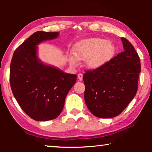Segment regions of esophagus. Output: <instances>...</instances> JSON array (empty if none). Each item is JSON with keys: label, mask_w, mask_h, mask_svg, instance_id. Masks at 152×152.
<instances>
[{"label": "esophagus", "mask_w": 152, "mask_h": 152, "mask_svg": "<svg viewBox=\"0 0 152 152\" xmlns=\"http://www.w3.org/2000/svg\"><path fill=\"white\" fill-rule=\"evenodd\" d=\"M82 76H83V75H82V74H81V73H80V74H78V80H80V81L82 80Z\"/></svg>", "instance_id": "obj_1"}]
</instances>
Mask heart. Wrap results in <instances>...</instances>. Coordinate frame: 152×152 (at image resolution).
<instances>
[{
    "label": "heart",
    "instance_id": "1",
    "mask_svg": "<svg viewBox=\"0 0 152 152\" xmlns=\"http://www.w3.org/2000/svg\"><path fill=\"white\" fill-rule=\"evenodd\" d=\"M113 43L102 38H91L80 43L75 48V56H71L69 61L72 66L78 64V60H86L91 68H97L110 60L115 55Z\"/></svg>",
    "mask_w": 152,
    "mask_h": 152
}]
</instances>
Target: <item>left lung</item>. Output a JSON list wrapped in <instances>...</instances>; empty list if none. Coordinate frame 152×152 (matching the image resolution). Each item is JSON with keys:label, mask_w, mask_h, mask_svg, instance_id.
<instances>
[{"label": "left lung", "mask_w": 152, "mask_h": 152, "mask_svg": "<svg viewBox=\"0 0 152 152\" xmlns=\"http://www.w3.org/2000/svg\"><path fill=\"white\" fill-rule=\"evenodd\" d=\"M121 40L124 51L83 75L86 104L97 117L107 119L119 115L137 91L140 57L132 43L124 37Z\"/></svg>", "instance_id": "obj_1"}]
</instances>
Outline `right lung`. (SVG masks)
<instances>
[{
    "label": "right lung",
    "mask_w": 152,
    "mask_h": 152,
    "mask_svg": "<svg viewBox=\"0 0 152 152\" xmlns=\"http://www.w3.org/2000/svg\"><path fill=\"white\" fill-rule=\"evenodd\" d=\"M58 35L34 33L15 50L11 60L9 80L12 94L23 110L37 121L60 115L66 95L76 81V74L45 65L37 58V45Z\"/></svg>",
    "instance_id": "add662e5"
}]
</instances>
